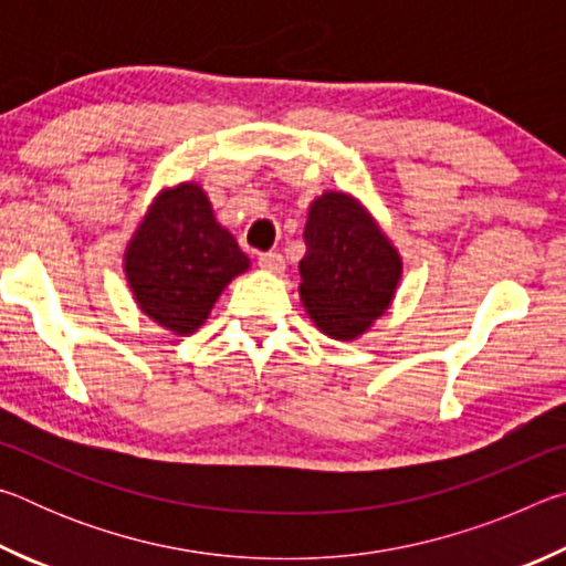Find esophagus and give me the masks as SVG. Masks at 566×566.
<instances>
[{
    "mask_svg": "<svg viewBox=\"0 0 566 566\" xmlns=\"http://www.w3.org/2000/svg\"><path fill=\"white\" fill-rule=\"evenodd\" d=\"M256 264H260L264 272L280 274L284 270V256L280 252H262L260 256H256Z\"/></svg>",
    "mask_w": 566,
    "mask_h": 566,
    "instance_id": "esophagus-1",
    "label": "esophagus"
}]
</instances>
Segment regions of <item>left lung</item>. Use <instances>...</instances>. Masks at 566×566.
Instances as JSON below:
<instances>
[{
	"mask_svg": "<svg viewBox=\"0 0 566 566\" xmlns=\"http://www.w3.org/2000/svg\"><path fill=\"white\" fill-rule=\"evenodd\" d=\"M300 296L314 324L334 339H357L385 314L401 276V260L364 207L342 191H324L310 207Z\"/></svg>",
	"mask_w": 566,
	"mask_h": 566,
	"instance_id": "1",
	"label": "left lung"
}]
</instances>
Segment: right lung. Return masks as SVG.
I'll return each instance as SVG.
<instances>
[{
  "label": "right lung",
  "mask_w": 566,
  "mask_h": 566,
  "mask_svg": "<svg viewBox=\"0 0 566 566\" xmlns=\"http://www.w3.org/2000/svg\"><path fill=\"white\" fill-rule=\"evenodd\" d=\"M247 266L195 181L161 191L124 254L139 310L181 337L202 327L217 296Z\"/></svg>",
  "instance_id": "obj_1"
}]
</instances>
